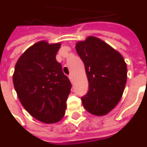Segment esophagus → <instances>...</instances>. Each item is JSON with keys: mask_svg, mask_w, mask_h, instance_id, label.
<instances>
[{"mask_svg": "<svg viewBox=\"0 0 147 147\" xmlns=\"http://www.w3.org/2000/svg\"><path fill=\"white\" fill-rule=\"evenodd\" d=\"M68 78H69V80H70V81L72 83L73 82V77H72V75H69L68 76Z\"/></svg>", "mask_w": 147, "mask_h": 147, "instance_id": "34e87169", "label": "esophagus"}]
</instances>
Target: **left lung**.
Returning a JSON list of instances; mask_svg holds the SVG:
<instances>
[{"instance_id": "obj_1", "label": "left lung", "mask_w": 147, "mask_h": 147, "mask_svg": "<svg viewBox=\"0 0 147 147\" xmlns=\"http://www.w3.org/2000/svg\"><path fill=\"white\" fill-rule=\"evenodd\" d=\"M76 49L89 84L88 93L81 98L83 105L92 115H104L121 99L127 83V64L119 52L94 36L77 43Z\"/></svg>"}]
</instances>
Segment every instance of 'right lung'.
Here are the masks:
<instances>
[{
  "instance_id": "right-lung-1",
  "label": "right lung",
  "mask_w": 147,
  "mask_h": 147,
  "mask_svg": "<svg viewBox=\"0 0 147 147\" xmlns=\"http://www.w3.org/2000/svg\"><path fill=\"white\" fill-rule=\"evenodd\" d=\"M60 44L40 41L20 56L13 84L21 104L32 117L45 123H57L65 114L71 84L56 59Z\"/></svg>"
}]
</instances>
